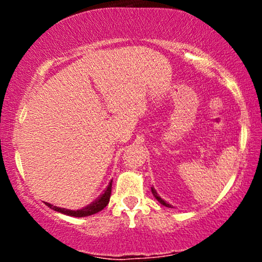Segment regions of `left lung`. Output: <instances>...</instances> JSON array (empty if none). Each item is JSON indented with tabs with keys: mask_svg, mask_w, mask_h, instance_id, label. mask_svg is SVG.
I'll return each mask as SVG.
<instances>
[{
	"mask_svg": "<svg viewBox=\"0 0 262 262\" xmlns=\"http://www.w3.org/2000/svg\"><path fill=\"white\" fill-rule=\"evenodd\" d=\"M151 192H152V194H154V197L156 198V200L159 201V202H160V203L162 204V206H165V207H171L169 203H166V202H165V201L162 200V198H161L160 196H159V194H158V192H156V189H155L154 187H151Z\"/></svg>",
	"mask_w": 262,
	"mask_h": 262,
	"instance_id": "1",
	"label": "left lung"
}]
</instances>
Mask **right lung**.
Returning a JSON list of instances; mask_svg holds the SVG:
<instances>
[{"label":"right lung","instance_id":"add662e5","mask_svg":"<svg viewBox=\"0 0 262 262\" xmlns=\"http://www.w3.org/2000/svg\"><path fill=\"white\" fill-rule=\"evenodd\" d=\"M111 191H112V181L110 182V185L107 186V188L104 189L103 193L101 194L100 197L97 198L96 201H93L92 203H90L89 206H86L85 208L82 209H77V210H70V209H66V208H60V207L53 206V204L47 203L48 207L53 208L56 212L62 213V214L66 215H71V217H87V215H92L98 213L100 210H102L104 207L107 206L108 202H110V197H111Z\"/></svg>","mask_w":262,"mask_h":262}]
</instances>
